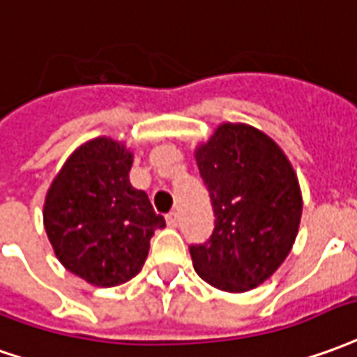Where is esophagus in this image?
<instances>
[{
    "mask_svg": "<svg viewBox=\"0 0 357 357\" xmlns=\"http://www.w3.org/2000/svg\"><path fill=\"white\" fill-rule=\"evenodd\" d=\"M166 222H168V226H170V228H178V224H179L178 213H176V211L168 213V216H166Z\"/></svg>",
    "mask_w": 357,
    "mask_h": 357,
    "instance_id": "1",
    "label": "esophagus"
}]
</instances>
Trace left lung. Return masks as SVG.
I'll list each match as a JSON object with an SVG mask.
<instances>
[{
	"instance_id": "obj_1",
	"label": "left lung",
	"mask_w": 357,
	"mask_h": 357,
	"mask_svg": "<svg viewBox=\"0 0 357 357\" xmlns=\"http://www.w3.org/2000/svg\"><path fill=\"white\" fill-rule=\"evenodd\" d=\"M214 230L189 245L197 274L224 291H248L282 265L301 218L298 178L280 146L259 129L224 123L195 153Z\"/></svg>"
}]
</instances>
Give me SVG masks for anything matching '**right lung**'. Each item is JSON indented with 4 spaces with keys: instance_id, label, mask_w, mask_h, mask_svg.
<instances>
[{
    "instance_id": "right-lung-1",
    "label": "right lung",
    "mask_w": 357,
    "mask_h": 357,
    "mask_svg": "<svg viewBox=\"0 0 357 357\" xmlns=\"http://www.w3.org/2000/svg\"><path fill=\"white\" fill-rule=\"evenodd\" d=\"M133 154L106 137L79 146L50 187L44 228L57 259L92 286H118L143 268L166 220L129 183Z\"/></svg>"
}]
</instances>
